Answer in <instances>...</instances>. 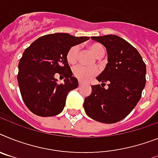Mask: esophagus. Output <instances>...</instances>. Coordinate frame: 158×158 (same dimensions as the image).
Returning <instances> with one entry per match:
<instances>
[{
  "label": "esophagus",
  "instance_id": "1",
  "mask_svg": "<svg viewBox=\"0 0 158 158\" xmlns=\"http://www.w3.org/2000/svg\"><path fill=\"white\" fill-rule=\"evenodd\" d=\"M83 85V83H82L81 81H79V87H80V86H82Z\"/></svg>",
  "mask_w": 158,
  "mask_h": 158
}]
</instances>
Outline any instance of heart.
<instances>
[{"label":"heart","instance_id":"heart-1","mask_svg":"<svg viewBox=\"0 0 158 158\" xmlns=\"http://www.w3.org/2000/svg\"><path fill=\"white\" fill-rule=\"evenodd\" d=\"M79 46H74L70 48L67 54V60L70 64H74L78 60L79 54ZM89 50L96 58L103 57L104 54V49L100 44L94 43L89 46ZM73 75L77 79L83 82L89 81L95 75L98 74V70L95 67H87L83 65H77L73 67Z\"/></svg>","mask_w":158,"mask_h":158}]
</instances>
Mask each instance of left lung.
Instances as JSON below:
<instances>
[{"label": "left lung", "instance_id": "1", "mask_svg": "<svg viewBox=\"0 0 158 158\" xmlns=\"http://www.w3.org/2000/svg\"><path fill=\"white\" fill-rule=\"evenodd\" d=\"M91 38L105 46L108 63L96 78L101 85L91 86L83 108L91 119L113 124L126 117L140 100L146 83V66L136 49L119 36ZM106 82L109 87L105 89Z\"/></svg>", "mask_w": 158, "mask_h": 158}]
</instances>
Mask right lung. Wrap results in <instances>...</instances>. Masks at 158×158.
Segmentation results:
<instances>
[{"mask_svg": "<svg viewBox=\"0 0 158 158\" xmlns=\"http://www.w3.org/2000/svg\"><path fill=\"white\" fill-rule=\"evenodd\" d=\"M88 39L66 33L46 34L25 50L18 64V81L24 103L33 113L46 117L63 111L68 93L79 86L67 54L71 47ZM57 73L64 75L63 84L54 78Z\"/></svg>", "mask_w": 158, "mask_h": 158, "instance_id": "1", "label": "right lung"}]
</instances>
